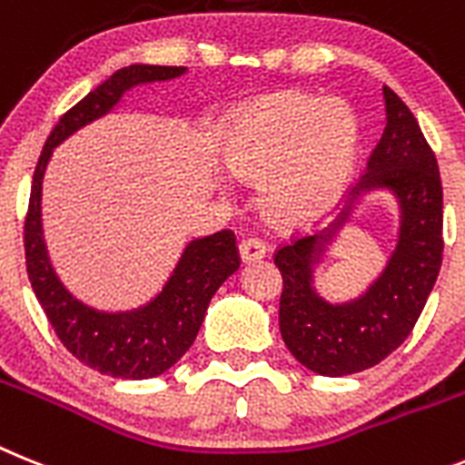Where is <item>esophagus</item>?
<instances>
[{
  "mask_svg": "<svg viewBox=\"0 0 465 465\" xmlns=\"http://www.w3.org/2000/svg\"><path fill=\"white\" fill-rule=\"evenodd\" d=\"M238 252H241V260L250 264V262H257L266 255V245L262 243L260 238H243L238 243Z\"/></svg>",
  "mask_w": 465,
  "mask_h": 465,
  "instance_id": "34e87169",
  "label": "esophagus"
}]
</instances>
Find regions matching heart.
<instances>
[{"label":"heart","mask_w":465,"mask_h":465,"mask_svg":"<svg viewBox=\"0 0 465 465\" xmlns=\"http://www.w3.org/2000/svg\"><path fill=\"white\" fill-rule=\"evenodd\" d=\"M358 147V124L344 103L302 91L273 93L236 112L222 154L241 180L260 183L266 217L297 227L341 199Z\"/></svg>","instance_id":"heart-1"}]
</instances>
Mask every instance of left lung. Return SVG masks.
I'll return each instance as SVG.
<instances>
[{
	"mask_svg": "<svg viewBox=\"0 0 465 465\" xmlns=\"http://www.w3.org/2000/svg\"><path fill=\"white\" fill-rule=\"evenodd\" d=\"M386 128L353 192L389 187L401 201V236L381 276L362 297L330 304L311 288V273L332 229L294 236L273 255L282 276L281 334L290 353L311 372L344 377L374 367L410 337L442 264V183L438 159L417 119L389 86ZM349 217L344 210L339 227Z\"/></svg>",
	"mask_w": 465,
	"mask_h": 465,
	"instance_id": "left-lung-1",
	"label": "left lung"
}]
</instances>
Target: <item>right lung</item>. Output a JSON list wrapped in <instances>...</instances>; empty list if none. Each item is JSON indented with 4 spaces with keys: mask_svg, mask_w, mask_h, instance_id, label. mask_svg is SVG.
<instances>
[{
    "mask_svg": "<svg viewBox=\"0 0 465 465\" xmlns=\"http://www.w3.org/2000/svg\"><path fill=\"white\" fill-rule=\"evenodd\" d=\"M184 74V67L131 64L93 88L72 110L64 112L35 168L30 205L25 215V264L32 290L54 325L63 346L76 361L119 379H149L175 365L193 344L213 294L238 266L241 255L233 232L224 229L196 238L184 248L171 281L147 306L126 313H104L74 300L55 276L42 236V177L54 147L64 137L95 121L119 103L128 88L165 82Z\"/></svg>",
    "mask_w": 465,
    "mask_h": 465,
    "instance_id": "right-lung-1",
    "label": "right lung"
}]
</instances>
